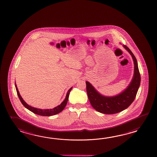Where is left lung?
I'll list each match as a JSON object with an SVG mask.
<instances>
[{
  "label": "left lung",
  "mask_w": 157,
  "mask_h": 157,
  "mask_svg": "<svg viewBox=\"0 0 157 157\" xmlns=\"http://www.w3.org/2000/svg\"><path fill=\"white\" fill-rule=\"evenodd\" d=\"M123 47L130 54L134 64L133 77L124 90L114 96H105L100 94L89 82L86 81L90 104L95 110L101 113L112 114L126 109L135 100L140 87L141 77L136 59L127 46L123 45Z\"/></svg>",
  "instance_id": "obj_1"
}]
</instances>
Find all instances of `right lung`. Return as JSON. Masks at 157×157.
<instances>
[{"mask_svg": "<svg viewBox=\"0 0 157 157\" xmlns=\"http://www.w3.org/2000/svg\"><path fill=\"white\" fill-rule=\"evenodd\" d=\"M15 87L16 89V91H17V95L18 96V98L20 100L22 104L24 105V107L26 108L27 109L30 110L31 112H33V113L36 114L37 115H40V116H53V115H56L57 114L61 112L62 110H63L64 108L66 107V105H67V101L68 99V97H69V95H70V93L72 89V87H71L70 89L68 90L67 91V94L65 99H64L63 101L61 103L58 105L57 107H54L52 109H39V108H36L35 107H31L29 105L24 101L23 98L21 96L20 94L19 93V91L18 90L17 88V85L15 82Z\"/></svg>", "mask_w": 157, "mask_h": 157, "instance_id": "obj_1", "label": "right lung"}]
</instances>
